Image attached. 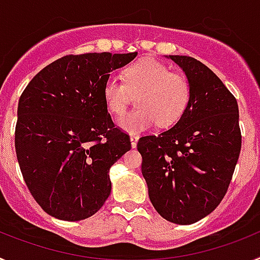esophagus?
Wrapping results in <instances>:
<instances>
[{"label":"esophagus","mask_w":260,"mask_h":260,"mask_svg":"<svg viewBox=\"0 0 260 260\" xmlns=\"http://www.w3.org/2000/svg\"><path fill=\"white\" fill-rule=\"evenodd\" d=\"M138 141H139V137H138V135H135V134L130 135V142H132L133 148H135V147H137Z\"/></svg>","instance_id":"1"}]
</instances>
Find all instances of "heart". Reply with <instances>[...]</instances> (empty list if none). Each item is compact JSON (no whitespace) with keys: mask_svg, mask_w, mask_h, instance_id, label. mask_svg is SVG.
I'll return each mask as SVG.
<instances>
[{"mask_svg":"<svg viewBox=\"0 0 260 260\" xmlns=\"http://www.w3.org/2000/svg\"><path fill=\"white\" fill-rule=\"evenodd\" d=\"M123 82L108 78L103 87L107 109L119 116L125 112L130 95L137 96L138 109L123 114L117 121L123 132L130 134L146 132L156 122L171 126L178 121L190 100V84L183 75L171 73L169 68L156 59L127 66L122 73Z\"/></svg>","mask_w":260,"mask_h":260,"instance_id":"heart-1","label":"heart"}]
</instances>
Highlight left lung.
Here are the masks:
<instances>
[{
	"label": "left lung",
	"instance_id": "1",
	"mask_svg": "<svg viewBox=\"0 0 260 260\" xmlns=\"http://www.w3.org/2000/svg\"><path fill=\"white\" fill-rule=\"evenodd\" d=\"M182 69L190 100L181 118L138 142L142 174L155 210L190 225L210 215L228 190L241 152L237 100L219 77L189 56H165Z\"/></svg>",
	"mask_w": 260,
	"mask_h": 260
}]
</instances>
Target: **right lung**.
Masks as SVG:
<instances>
[{"label":"right lung","mask_w":260,"mask_h":260,"mask_svg":"<svg viewBox=\"0 0 260 260\" xmlns=\"http://www.w3.org/2000/svg\"><path fill=\"white\" fill-rule=\"evenodd\" d=\"M138 52L65 56L32 78L18 104L15 151L24 182L48 215L79 221L112 190L109 169L132 148L103 99L109 73Z\"/></svg>","instance_id":"1"}]
</instances>
